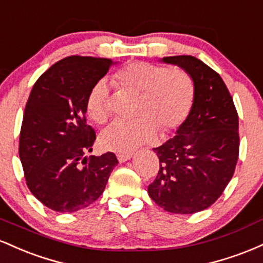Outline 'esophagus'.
<instances>
[{"instance_id":"34e87169","label":"esophagus","mask_w":263,"mask_h":263,"mask_svg":"<svg viewBox=\"0 0 263 263\" xmlns=\"http://www.w3.org/2000/svg\"><path fill=\"white\" fill-rule=\"evenodd\" d=\"M131 157L132 153H119V155H117V159H119L120 163H123L128 161V159H131Z\"/></svg>"}]
</instances>
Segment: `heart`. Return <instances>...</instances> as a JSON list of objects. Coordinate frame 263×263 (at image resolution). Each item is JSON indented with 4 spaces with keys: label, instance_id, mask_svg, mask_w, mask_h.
Masks as SVG:
<instances>
[{
    "label": "heart",
    "instance_id": "heart-1",
    "mask_svg": "<svg viewBox=\"0 0 263 263\" xmlns=\"http://www.w3.org/2000/svg\"><path fill=\"white\" fill-rule=\"evenodd\" d=\"M111 81L123 91L140 95L132 122H116L101 135L104 148L129 153L152 142L161 131L167 136L177 131L194 105L195 87L192 77L180 68L132 62L111 74ZM86 111L98 125H105L112 115L110 95L102 81L91 87Z\"/></svg>",
    "mask_w": 263,
    "mask_h": 263
}]
</instances>
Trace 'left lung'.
I'll use <instances>...</instances> for the list:
<instances>
[{
	"label": "left lung",
	"instance_id": "8db88e82",
	"mask_svg": "<svg viewBox=\"0 0 263 263\" xmlns=\"http://www.w3.org/2000/svg\"><path fill=\"white\" fill-rule=\"evenodd\" d=\"M192 77L195 99L177 135L153 148L159 171L148 194L162 209L194 214L209 208L234 176L238 159V115L230 91L215 70L192 55L165 57Z\"/></svg>",
	"mask_w": 263,
	"mask_h": 263
}]
</instances>
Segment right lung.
<instances>
[{"mask_svg":"<svg viewBox=\"0 0 263 263\" xmlns=\"http://www.w3.org/2000/svg\"><path fill=\"white\" fill-rule=\"evenodd\" d=\"M106 58L71 55L53 64L29 93L20 134V158L28 189L58 213L89 206L104 193L112 152L90 156L96 134L86 123V98L105 77Z\"/></svg>","mask_w":263,"mask_h":263,"instance_id":"right-lung-1","label":"right lung"}]
</instances>
